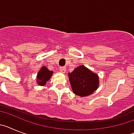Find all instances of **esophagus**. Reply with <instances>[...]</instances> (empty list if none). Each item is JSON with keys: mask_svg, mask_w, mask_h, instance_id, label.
Listing matches in <instances>:
<instances>
[{"mask_svg": "<svg viewBox=\"0 0 134 134\" xmlns=\"http://www.w3.org/2000/svg\"><path fill=\"white\" fill-rule=\"evenodd\" d=\"M59 71H60L61 73H65V71H66V67H60L59 68Z\"/></svg>", "mask_w": 134, "mask_h": 134, "instance_id": "1", "label": "esophagus"}]
</instances>
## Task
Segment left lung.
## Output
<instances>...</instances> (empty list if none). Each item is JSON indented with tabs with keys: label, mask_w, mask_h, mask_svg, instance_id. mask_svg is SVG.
<instances>
[{
	"label": "left lung",
	"mask_w": 134,
	"mask_h": 134,
	"mask_svg": "<svg viewBox=\"0 0 134 134\" xmlns=\"http://www.w3.org/2000/svg\"><path fill=\"white\" fill-rule=\"evenodd\" d=\"M69 77L74 93L81 97L92 94L98 86V75L83 65L69 73Z\"/></svg>",
	"instance_id": "obj_1"
}]
</instances>
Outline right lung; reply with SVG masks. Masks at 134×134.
I'll list each match as a JSON object with an SVG mask.
<instances>
[{"label": "right lung", "instance_id": "1", "mask_svg": "<svg viewBox=\"0 0 134 134\" xmlns=\"http://www.w3.org/2000/svg\"><path fill=\"white\" fill-rule=\"evenodd\" d=\"M52 75H53L52 71H49L46 67H42L37 75L38 84L40 86H44L46 84V81L51 78Z\"/></svg>", "mask_w": 134, "mask_h": 134}]
</instances>
